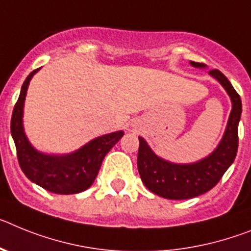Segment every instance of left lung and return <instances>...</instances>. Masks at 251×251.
<instances>
[{
	"label": "left lung",
	"mask_w": 251,
	"mask_h": 251,
	"mask_svg": "<svg viewBox=\"0 0 251 251\" xmlns=\"http://www.w3.org/2000/svg\"><path fill=\"white\" fill-rule=\"evenodd\" d=\"M192 67L204 68L202 63L191 62ZM221 84L231 100L230 116L221 141L206 158L189 164H177L160 158L139 136L138 169L149 191L168 200H188L201 196L216 186L235 160L237 152V127L241 117V99L230 80L217 69L208 72Z\"/></svg>",
	"instance_id": "obj_1"
}]
</instances>
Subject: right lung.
<instances>
[{
    "mask_svg": "<svg viewBox=\"0 0 251 251\" xmlns=\"http://www.w3.org/2000/svg\"><path fill=\"white\" fill-rule=\"evenodd\" d=\"M40 68L27 75L21 87L11 117V135L17 150V159L25 176L31 182L56 195H74L86 191L95 182L102 160L124 136V131L102 135L69 154H45L35 149L24 130V104L30 80Z\"/></svg>",
    "mask_w": 251,
    "mask_h": 251,
    "instance_id": "obj_1",
    "label": "right lung"
}]
</instances>
